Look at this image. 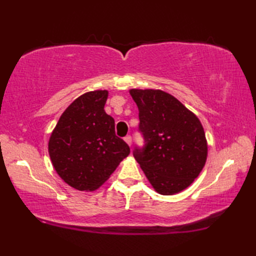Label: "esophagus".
Wrapping results in <instances>:
<instances>
[{
    "mask_svg": "<svg viewBox=\"0 0 256 256\" xmlns=\"http://www.w3.org/2000/svg\"><path fill=\"white\" fill-rule=\"evenodd\" d=\"M124 140H125V142H126L130 146H131V144H132V138L130 136V135H126V136L124 138Z\"/></svg>",
    "mask_w": 256,
    "mask_h": 256,
    "instance_id": "obj_1",
    "label": "esophagus"
}]
</instances>
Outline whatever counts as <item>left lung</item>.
Returning a JSON list of instances; mask_svg holds the SVG:
<instances>
[{"instance_id": "8db88e82", "label": "left lung", "mask_w": 256, "mask_h": 256, "mask_svg": "<svg viewBox=\"0 0 256 256\" xmlns=\"http://www.w3.org/2000/svg\"><path fill=\"white\" fill-rule=\"evenodd\" d=\"M144 146L133 150L145 176L160 194L186 189L206 164L208 146L202 125L175 96L162 90L132 89Z\"/></svg>"}]
</instances>
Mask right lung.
I'll return each instance as SVG.
<instances>
[{
    "mask_svg": "<svg viewBox=\"0 0 256 256\" xmlns=\"http://www.w3.org/2000/svg\"><path fill=\"white\" fill-rule=\"evenodd\" d=\"M106 99V90L77 98L62 114L48 143L58 175L81 192L99 188L130 154L128 145L116 135L114 118L104 111Z\"/></svg>",
    "mask_w": 256,
    "mask_h": 256,
    "instance_id": "add662e5",
    "label": "right lung"
}]
</instances>
